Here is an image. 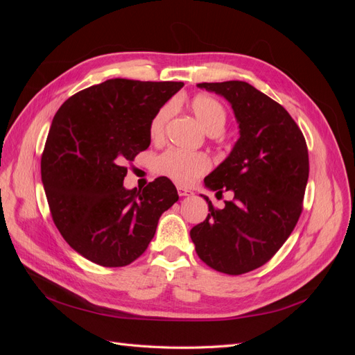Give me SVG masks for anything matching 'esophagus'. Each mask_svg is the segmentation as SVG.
Here are the masks:
<instances>
[{"label": "esophagus", "mask_w": 355, "mask_h": 355, "mask_svg": "<svg viewBox=\"0 0 355 355\" xmlns=\"http://www.w3.org/2000/svg\"><path fill=\"white\" fill-rule=\"evenodd\" d=\"M178 194L180 197H188V196H192V191L188 188H184V187H178Z\"/></svg>", "instance_id": "1"}]
</instances>
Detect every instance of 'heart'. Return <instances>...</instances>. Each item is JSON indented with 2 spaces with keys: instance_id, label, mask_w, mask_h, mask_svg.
Segmentation results:
<instances>
[{
  "instance_id": "b5f03b06",
  "label": "heart",
  "mask_w": 355,
  "mask_h": 355,
  "mask_svg": "<svg viewBox=\"0 0 355 355\" xmlns=\"http://www.w3.org/2000/svg\"><path fill=\"white\" fill-rule=\"evenodd\" d=\"M192 114L196 115L198 123L204 130L210 133H220L228 120V114L225 106L209 94H198L189 103ZM171 105H164L154 114L149 121V137L153 142H161L164 137L166 124L171 115ZM211 163L206 154L188 153L182 149H167L159 154L154 161V170L159 176H164L175 184L182 187H189L207 173Z\"/></svg>"
}]
</instances>
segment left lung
Segmentation results:
<instances>
[{"label": "left lung", "instance_id": "8db88e82", "mask_svg": "<svg viewBox=\"0 0 355 355\" xmlns=\"http://www.w3.org/2000/svg\"><path fill=\"white\" fill-rule=\"evenodd\" d=\"M223 96L239 121L230 157L204 179L207 188L232 191L223 209L209 202L206 220L191 230L200 259L213 270L241 275L265 265L295 230L309 175L305 137L290 114L244 81L201 83Z\"/></svg>", "mask_w": 355, "mask_h": 355}]
</instances>
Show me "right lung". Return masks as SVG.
<instances>
[{
    "label": "right lung",
    "mask_w": 355,
    "mask_h": 355,
    "mask_svg": "<svg viewBox=\"0 0 355 355\" xmlns=\"http://www.w3.org/2000/svg\"><path fill=\"white\" fill-rule=\"evenodd\" d=\"M178 81L114 78L84 89L56 112L41 155V179L62 237L106 268L136 261L158 219L179 200L167 178L125 189L127 163L151 144L149 121Z\"/></svg>",
    "instance_id": "1"
}]
</instances>
